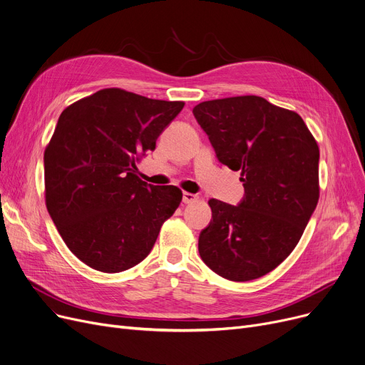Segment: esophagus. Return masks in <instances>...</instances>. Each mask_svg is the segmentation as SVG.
<instances>
[{
    "instance_id": "obj_1",
    "label": "esophagus",
    "mask_w": 365,
    "mask_h": 365,
    "mask_svg": "<svg viewBox=\"0 0 365 365\" xmlns=\"http://www.w3.org/2000/svg\"><path fill=\"white\" fill-rule=\"evenodd\" d=\"M197 200H198L197 195L190 194V192H183V202H185V204H192V202H195Z\"/></svg>"
}]
</instances>
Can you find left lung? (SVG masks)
Here are the masks:
<instances>
[{
	"label": "left lung",
	"instance_id": "1",
	"mask_svg": "<svg viewBox=\"0 0 365 365\" xmlns=\"http://www.w3.org/2000/svg\"><path fill=\"white\" fill-rule=\"evenodd\" d=\"M217 160L241 171L238 205L210 200L202 262L231 281L266 275L297 245L319 198V149L299 113L259 96L207 101L194 108Z\"/></svg>",
	"mask_w": 365,
	"mask_h": 365
}]
</instances>
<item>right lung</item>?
<instances>
[{
  "label": "right lung",
  "mask_w": 365,
  "mask_h": 365,
  "mask_svg": "<svg viewBox=\"0 0 365 365\" xmlns=\"http://www.w3.org/2000/svg\"><path fill=\"white\" fill-rule=\"evenodd\" d=\"M183 106L103 88L61 113L44 152L46 205L69 250L93 269L140 263L179 207L182 190L148 185L136 164Z\"/></svg>",
  "instance_id": "obj_1"
}]
</instances>
